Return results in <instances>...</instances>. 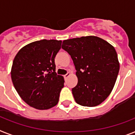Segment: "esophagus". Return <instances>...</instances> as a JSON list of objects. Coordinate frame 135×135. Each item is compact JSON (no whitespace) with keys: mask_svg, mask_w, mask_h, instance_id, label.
Returning a JSON list of instances; mask_svg holds the SVG:
<instances>
[{"mask_svg":"<svg viewBox=\"0 0 135 135\" xmlns=\"http://www.w3.org/2000/svg\"><path fill=\"white\" fill-rule=\"evenodd\" d=\"M70 73H69V72H68V73H67L66 74H65V75H64V79H68V77L69 76H70Z\"/></svg>","mask_w":135,"mask_h":135,"instance_id":"obj_1","label":"esophagus"}]
</instances>
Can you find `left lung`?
<instances>
[{"instance_id":"obj_1","label":"left lung","mask_w":135,"mask_h":135,"mask_svg":"<svg viewBox=\"0 0 135 135\" xmlns=\"http://www.w3.org/2000/svg\"><path fill=\"white\" fill-rule=\"evenodd\" d=\"M62 49L70 54L76 70L77 85L72 89L76 102L88 107L101 104L112 92L119 71L114 47L89 36L65 40Z\"/></svg>"}]
</instances>
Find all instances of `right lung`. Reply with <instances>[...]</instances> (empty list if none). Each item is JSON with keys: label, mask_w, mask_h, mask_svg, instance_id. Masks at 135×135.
Instances as JSON below:
<instances>
[{"label": "right lung", "mask_w": 135, "mask_h": 135, "mask_svg": "<svg viewBox=\"0 0 135 135\" xmlns=\"http://www.w3.org/2000/svg\"><path fill=\"white\" fill-rule=\"evenodd\" d=\"M61 41L41 40L25 45L13 61L11 76L16 90L30 106L47 110L59 102L64 79L56 73L54 58Z\"/></svg>", "instance_id": "obj_1"}]
</instances>
